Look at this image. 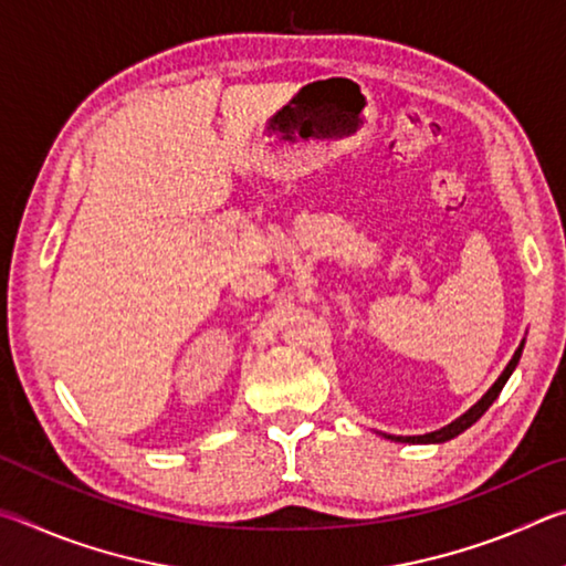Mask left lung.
I'll use <instances>...</instances> for the list:
<instances>
[{
	"label": "left lung",
	"instance_id": "8db88e82",
	"mask_svg": "<svg viewBox=\"0 0 566 566\" xmlns=\"http://www.w3.org/2000/svg\"><path fill=\"white\" fill-rule=\"evenodd\" d=\"M522 349H524V342L520 344V349L514 352V357H512V361L506 364V369L502 371L500 375V379L494 381L492 385V389L486 391V395L476 401V405L469 409V411H464L462 417L459 419H454L452 424H447V427H442V429H437V432H429V434H419V437H397V434H385L387 439H391V442H405V444H442V442H449V439H454V437H459L464 432V429H469L474 424V421L484 415L486 409H490L492 405H494V399L500 397V391L504 389V385H506V379L512 377V371L516 369V364H520V357H522Z\"/></svg>",
	"mask_w": 566,
	"mask_h": 566
}]
</instances>
